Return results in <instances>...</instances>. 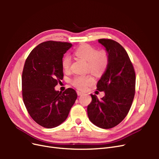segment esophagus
<instances>
[{"label":"esophagus","instance_id":"34e87169","mask_svg":"<svg viewBox=\"0 0 159 159\" xmlns=\"http://www.w3.org/2000/svg\"><path fill=\"white\" fill-rule=\"evenodd\" d=\"M77 94H78V95H81L84 94V93L83 92H81V91L78 90V91H77Z\"/></svg>","mask_w":159,"mask_h":159}]
</instances>
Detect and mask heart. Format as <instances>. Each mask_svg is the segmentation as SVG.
I'll list each match as a JSON object with an SVG mask.
<instances>
[{
    "instance_id": "b5f03b06",
    "label": "heart",
    "mask_w": 159,
    "mask_h": 159,
    "mask_svg": "<svg viewBox=\"0 0 159 159\" xmlns=\"http://www.w3.org/2000/svg\"><path fill=\"white\" fill-rule=\"evenodd\" d=\"M75 55L88 62L87 70L95 75H102L106 70L109 64V56L105 50H99L93 46L84 44L76 48ZM71 57L69 55L64 56L61 66L64 70L70 69ZM93 78L91 75H78L71 80V84L81 90H84L88 86L93 84Z\"/></svg>"
}]
</instances>
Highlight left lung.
I'll list each match as a JSON object with an SVG mask.
<instances>
[{"label": "left lung", "mask_w": 159, "mask_h": 159, "mask_svg": "<svg viewBox=\"0 0 159 159\" xmlns=\"http://www.w3.org/2000/svg\"><path fill=\"white\" fill-rule=\"evenodd\" d=\"M109 56L107 68L98 81L97 89L105 96L98 99L91 94L92 101L88 106L91 122L102 129L117 125L127 116L135 93V72L124 48L111 39L98 40Z\"/></svg>", "instance_id": "obj_1"}]
</instances>
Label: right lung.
I'll list each match as a JSON object with an SVG mask.
<instances>
[{
	"mask_svg": "<svg viewBox=\"0 0 159 159\" xmlns=\"http://www.w3.org/2000/svg\"><path fill=\"white\" fill-rule=\"evenodd\" d=\"M71 46L68 42H42L32 50L24 66V103L34 121L45 128H54L63 123L78 97L72 88L64 92L54 89L63 79L61 60Z\"/></svg>",
	"mask_w": 159,
	"mask_h": 159,
	"instance_id": "obj_1",
	"label": "right lung"
}]
</instances>
